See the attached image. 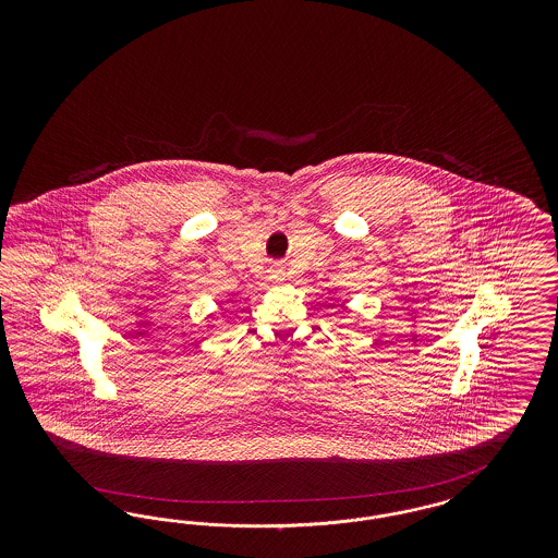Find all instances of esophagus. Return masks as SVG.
<instances>
[{
  "instance_id": "esophagus-1",
  "label": "esophagus",
  "mask_w": 558,
  "mask_h": 558,
  "mask_svg": "<svg viewBox=\"0 0 558 558\" xmlns=\"http://www.w3.org/2000/svg\"><path fill=\"white\" fill-rule=\"evenodd\" d=\"M271 278H274V280H278V282H280V280H284V269H280V267L271 269Z\"/></svg>"
}]
</instances>
